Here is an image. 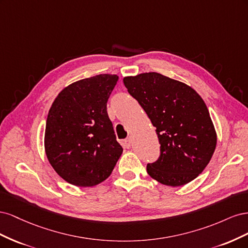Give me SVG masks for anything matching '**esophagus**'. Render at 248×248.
Masks as SVG:
<instances>
[{
	"label": "esophagus",
	"mask_w": 248,
	"mask_h": 248,
	"mask_svg": "<svg viewBox=\"0 0 248 248\" xmlns=\"http://www.w3.org/2000/svg\"><path fill=\"white\" fill-rule=\"evenodd\" d=\"M124 145L126 148H130L131 145H132V138H128L126 139L125 141H124Z\"/></svg>",
	"instance_id": "1"
}]
</instances>
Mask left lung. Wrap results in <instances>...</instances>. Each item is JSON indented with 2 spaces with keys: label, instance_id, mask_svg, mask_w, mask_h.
I'll return each mask as SVG.
<instances>
[{
  "label": "left lung",
  "instance_id": "8db88e82",
  "mask_svg": "<svg viewBox=\"0 0 248 248\" xmlns=\"http://www.w3.org/2000/svg\"><path fill=\"white\" fill-rule=\"evenodd\" d=\"M123 82L156 127L160 156L148 163V174L172 187L196 179L211 160L217 142L202 97L184 82L157 72L126 77Z\"/></svg>",
  "mask_w": 248,
  "mask_h": 248
}]
</instances>
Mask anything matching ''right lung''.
Returning a JSON list of instances; mask_svg holds the SVG:
<instances>
[{"label":"right lung","mask_w":248,"mask_h":248,"mask_svg":"<svg viewBox=\"0 0 248 248\" xmlns=\"http://www.w3.org/2000/svg\"><path fill=\"white\" fill-rule=\"evenodd\" d=\"M119 77L99 74L72 82L56 97L46 119L44 149L66 182L92 187L108 179L123 148L116 140L107 103Z\"/></svg>","instance_id":"add662e5"}]
</instances>
